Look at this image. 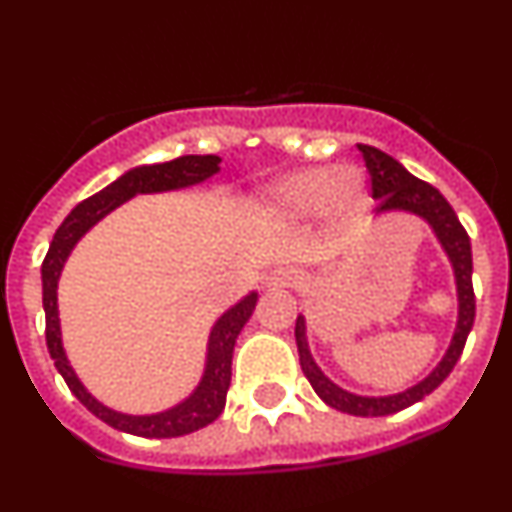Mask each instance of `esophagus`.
Wrapping results in <instances>:
<instances>
[{
    "mask_svg": "<svg viewBox=\"0 0 512 512\" xmlns=\"http://www.w3.org/2000/svg\"><path fill=\"white\" fill-rule=\"evenodd\" d=\"M294 280H297L294 270H289V267H277V270H272L270 275H267V287H292Z\"/></svg>",
    "mask_w": 512,
    "mask_h": 512,
    "instance_id": "1",
    "label": "esophagus"
}]
</instances>
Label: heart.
I'll list each match as a JSON object with an SVG mask.
<instances>
[{
    "instance_id": "heart-1",
    "label": "heart",
    "mask_w": 512,
    "mask_h": 512,
    "mask_svg": "<svg viewBox=\"0 0 512 512\" xmlns=\"http://www.w3.org/2000/svg\"><path fill=\"white\" fill-rule=\"evenodd\" d=\"M270 208L289 218L324 210L329 218L347 220L364 208V180L354 170L307 168L289 173L267 195Z\"/></svg>"
}]
</instances>
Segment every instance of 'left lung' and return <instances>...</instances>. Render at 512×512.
Instances as JSON below:
<instances>
[{"instance_id": "left-lung-1", "label": "left lung", "mask_w": 512, "mask_h": 512, "mask_svg": "<svg viewBox=\"0 0 512 512\" xmlns=\"http://www.w3.org/2000/svg\"><path fill=\"white\" fill-rule=\"evenodd\" d=\"M359 153L364 156L366 170H369L371 178V195L379 200L376 205V213H386V210H409V213L421 215L423 220H428V225L433 227L436 237L441 240L443 250L451 257L453 272H456V285H458V324L456 334H453V342L448 347L446 356L441 359V364L421 381V384L411 386L404 394L394 396H356L349 391L339 389L337 384L327 379V376L319 371V366L314 364L312 354L307 349V337H304V317H297L294 324V337H297V349H299V364H302L304 376L309 379L312 389L317 391L319 399L324 404H329L332 409L344 411V414L352 416H389L396 411L409 409L411 404L421 401L423 396L431 394L433 389L446 381V376L451 374L456 361L461 359L463 347H466V339L471 334L473 319H476V294H473V257H471V237H468L466 227L461 225L458 215L453 213V208L448 205V200L438 193L433 185H428L426 180H418L399 160L386 156L384 151L374 146H359Z\"/></svg>"}]
</instances>
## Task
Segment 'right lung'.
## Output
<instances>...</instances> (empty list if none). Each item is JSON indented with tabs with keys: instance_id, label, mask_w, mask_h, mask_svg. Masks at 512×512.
Here are the masks:
<instances>
[{
	"instance_id": "add662e5",
	"label": "right lung",
	"mask_w": 512,
	"mask_h": 512,
	"mask_svg": "<svg viewBox=\"0 0 512 512\" xmlns=\"http://www.w3.org/2000/svg\"><path fill=\"white\" fill-rule=\"evenodd\" d=\"M220 158L218 156H180L168 163L158 165H141V168L128 170L118 180L101 190V193L91 195L84 203L76 205L59 230L54 232L49 252H46L44 262H41V299H44V314H46V347H49L54 366L59 374L64 376L66 386L71 394L91 411V414L101 418L108 426L118 428V431L133 433V436L143 438H175L193 433L198 428L208 426L215 418L223 414L225 409V396L230 389V376H232V349H235V339L245 322L250 319L252 309L257 304V294H247L242 302L235 307L227 309L223 317L215 322L213 332H210L208 342V364H205L203 381L198 389L178 404L175 409L163 411L156 416H126L118 411L106 409L98 404L94 396L81 386L76 379L74 369L69 366L64 347H61V332H59V309H56V282H59L61 267H64L66 257L74 250L76 242L94 227L103 215L111 213L121 203L138 193H160V190H175L185 188V185H195L200 180L210 178L218 173Z\"/></svg>"
}]
</instances>
